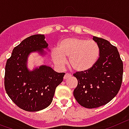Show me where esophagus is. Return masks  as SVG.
<instances>
[{
	"mask_svg": "<svg viewBox=\"0 0 129 129\" xmlns=\"http://www.w3.org/2000/svg\"><path fill=\"white\" fill-rule=\"evenodd\" d=\"M71 77V74H70V73H67L65 74L64 77H63V78H64V79H67V78H69V77Z\"/></svg>",
	"mask_w": 129,
	"mask_h": 129,
	"instance_id": "34e87169",
	"label": "esophagus"
}]
</instances>
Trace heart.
<instances>
[{"instance_id": "b5f03b06", "label": "heart", "mask_w": 129, "mask_h": 129, "mask_svg": "<svg viewBox=\"0 0 129 129\" xmlns=\"http://www.w3.org/2000/svg\"><path fill=\"white\" fill-rule=\"evenodd\" d=\"M101 55V49L96 41L84 38H69L58 43V49L51 51L54 63L61 68L69 58L71 68L77 72H86L97 63Z\"/></svg>"}]
</instances>
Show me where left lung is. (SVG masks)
<instances>
[{"instance_id": "1", "label": "left lung", "mask_w": 129, "mask_h": 129, "mask_svg": "<svg viewBox=\"0 0 129 129\" xmlns=\"http://www.w3.org/2000/svg\"><path fill=\"white\" fill-rule=\"evenodd\" d=\"M101 49V55L92 69L73 75L78 80L74 97L81 106L98 108L116 97L121 88L123 66L117 49L109 41L93 36Z\"/></svg>"}]
</instances>
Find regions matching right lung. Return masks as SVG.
<instances>
[{"instance_id":"1","label":"right lung","mask_w":129,"mask_h":129,"mask_svg":"<svg viewBox=\"0 0 129 129\" xmlns=\"http://www.w3.org/2000/svg\"><path fill=\"white\" fill-rule=\"evenodd\" d=\"M45 38L43 34H36L24 39L13 49L6 64V91L17 106L26 111H40L51 105L65 75L45 65L33 70L28 68V58L32 52L45 56L44 49H48V43Z\"/></svg>"}]
</instances>
